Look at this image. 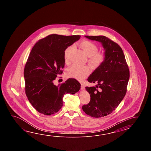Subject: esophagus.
<instances>
[{"mask_svg": "<svg viewBox=\"0 0 151 151\" xmlns=\"http://www.w3.org/2000/svg\"><path fill=\"white\" fill-rule=\"evenodd\" d=\"M81 89L82 90H83L85 89V86H84V85H83V83L81 84Z\"/></svg>", "mask_w": 151, "mask_h": 151, "instance_id": "obj_1", "label": "esophagus"}]
</instances>
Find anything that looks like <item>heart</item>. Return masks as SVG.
I'll use <instances>...</instances> for the list:
<instances>
[{"mask_svg": "<svg viewBox=\"0 0 151 151\" xmlns=\"http://www.w3.org/2000/svg\"><path fill=\"white\" fill-rule=\"evenodd\" d=\"M80 47L83 49L88 57V62L93 68H98L102 64L105 60V55L102 53L98 52V47L94 42L88 40H83L79 43ZM72 48L68 46L65 50L64 58L66 63L70 61L69 53ZM90 68L87 66H80L74 65L68 68L66 71V75L70 78H74L77 80H83L90 73Z\"/></svg>", "mask_w": 151, "mask_h": 151, "instance_id": "heart-1", "label": "heart"}]
</instances>
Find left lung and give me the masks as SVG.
I'll list each match as a JSON object with an SVG mask.
<instances>
[{
    "label": "left lung",
    "mask_w": 151,
    "mask_h": 151,
    "mask_svg": "<svg viewBox=\"0 0 151 151\" xmlns=\"http://www.w3.org/2000/svg\"><path fill=\"white\" fill-rule=\"evenodd\" d=\"M102 44L105 60L88 78L96 86L86 87L90 94V103L82 106L86 114L100 118L112 113L124 99L127 91L129 71L122 48L105 36L85 35Z\"/></svg>",
    "instance_id": "left-lung-1"
}]
</instances>
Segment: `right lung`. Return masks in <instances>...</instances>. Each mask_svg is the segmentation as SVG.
Instances as JSON below:
<instances>
[{
    "label": "right lung",
    "mask_w": 151,
    "mask_h": 151,
    "mask_svg": "<svg viewBox=\"0 0 151 151\" xmlns=\"http://www.w3.org/2000/svg\"><path fill=\"white\" fill-rule=\"evenodd\" d=\"M80 38V35H50L33 47L24 76L26 95L38 112L46 116L55 114L63 105L64 94H74L80 90V83L73 78L58 86L53 83L57 76L63 73L65 50Z\"/></svg>",
    "instance_id": "obj_1"
}]
</instances>
